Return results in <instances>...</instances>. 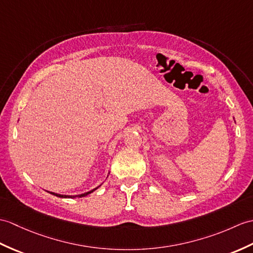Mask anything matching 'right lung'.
Listing matches in <instances>:
<instances>
[{
    "label": "right lung",
    "instance_id": "obj_1",
    "mask_svg": "<svg viewBox=\"0 0 253 253\" xmlns=\"http://www.w3.org/2000/svg\"><path fill=\"white\" fill-rule=\"evenodd\" d=\"M99 187V186H98ZM98 187H96V189H93V190H91V191H89V192H87V193H84V194H81V195H61V194H57V193H54V192H49L50 194H52V195H55V196H57V197H61V198H75V197H84V196H87L88 194H90V193H92L93 191L95 190H97Z\"/></svg>",
    "mask_w": 253,
    "mask_h": 253
}]
</instances>
